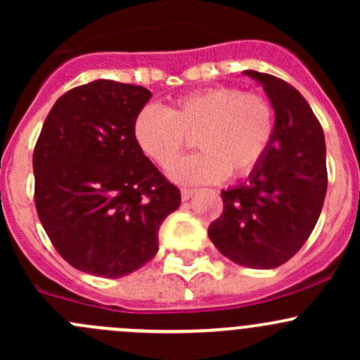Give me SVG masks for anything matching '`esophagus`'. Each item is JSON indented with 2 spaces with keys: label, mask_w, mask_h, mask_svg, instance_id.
Instances as JSON below:
<instances>
[{
  "label": "esophagus",
  "mask_w": 360,
  "mask_h": 360,
  "mask_svg": "<svg viewBox=\"0 0 360 360\" xmlns=\"http://www.w3.org/2000/svg\"><path fill=\"white\" fill-rule=\"evenodd\" d=\"M193 195L195 190H190V188H183V190H181V198H183V202H188Z\"/></svg>",
  "instance_id": "obj_1"
}]
</instances>
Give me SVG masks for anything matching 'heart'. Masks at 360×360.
Masks as SVG:
<instances>
[{
    "label": "heart",
    "mask_w": 360,
    "mask_h": 360,
    "mask_svg": "<svg viewBox=\"0 0 360 360\" xmlns=\"http://www.w3.org/2000/svg\"><path fill=\"white\" fill-rule=\"evenodd\" d=\"M132 134L139 150L169 167L195 136L198 153L174 163L170 179L181 184L219 183L249 176L266 157L275 134V111L259 94L214 86L179 97L170 108L148 104L136 115Z\"/></svg>",
    "instance_id": "obj_1"
}]
</instances>
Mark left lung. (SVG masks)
I'll return each instance as SVG.
<instances>
[{"mask_svg": "<svg viewBox=\"0 0 360 360\" xmlns=\"http://www.w3.org/2000/svg\"><path fill=\"white\" fill-rule=\"evenodd\" d=\"M266 92L275 134L263 162L240 186L221 191L219 219L209 238L223 256L270 270L303 248L317 224L328 191L324 130L304 97L281 78L244 71Z\"/></svg>", "mask_w": 360, "mask_h": 360, "instance_id": "8db88e82", "label": "left lung"}]
</instances>
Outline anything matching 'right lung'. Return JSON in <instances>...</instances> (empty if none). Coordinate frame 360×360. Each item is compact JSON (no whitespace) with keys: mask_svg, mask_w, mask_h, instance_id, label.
I'll return each mask as SVG.
<instances>
[{"mask_svg":"<svg viewBox=\"0 0 360 360\" xmlns=\"http://www.w3.org/2000/svg\"><path fill=\"white\" fill-rule=\"evenodd\" d=\"M144 86L96 79L64 94L46 116L32 155L38 217L76 270L118 278L158 250V230L181 193L139 150L136 115Z\"/></svg>","mask_w":360,"mask_h":360,"instance_id":"1","label":"right lung"}]
</instances>
